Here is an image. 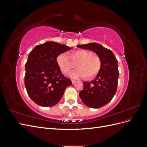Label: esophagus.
<instances>
[{"mask_svg": "<svg viewBox=\"0 0 147 147\" xmlns=\"http://www.w3.org/2000/svg\"><path fill=\"white\" fill-rule=\"evenodd\" d=\"M75 82H76V81L74 80H72V83L73 84H74Z\"/></svg>", "mask_w": 147, "mask_h": 147, "instance_id": "34e87169", "label": "esophagus"}]
</instances>
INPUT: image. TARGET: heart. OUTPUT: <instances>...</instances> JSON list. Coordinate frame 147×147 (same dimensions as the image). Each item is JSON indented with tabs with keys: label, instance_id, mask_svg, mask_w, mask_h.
<instances>
[{
	"label": "heart",
	"instance_id": "b5f03b06",
	"mask_svg": "<svg viewBox=\"0 0 147 147\" xmlns=\"http://www.w3.org/2000/svg\"><path fill=\"white\" fill-rule=\"evenodd\" d=\"M57 64L61 72L68 74L77 64V69L72 71L70 76L73 78H93L97 75L101 67L99 57L93 56V53L86 50H78L71 53H61L57 57Z\"/></svg>",
	"mask_w": 147,
	"mask_h": 147
}]
</instances>
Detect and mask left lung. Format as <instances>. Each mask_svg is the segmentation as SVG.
<instances>
[{
  "label": "left lung",
  "instance_id": "left-lung-1",
  "mask_svg": "<svg viewBox=\"0 0 147 147\" xmlns=\"http://www.w3.org/2000/svg\"><path fill=\"white\" fill-rule=\"evenodd\" d=\"M77 47L92 50L98 55L101 67L94 80L83 82L79 93L83 103L90 108L99 109L112 99L116 93L119 76L118 61L113 52L97 43L79 45Z\"/></svg>",
  "mask_w": 147,
  "mask_h": 147
}]
</instances>
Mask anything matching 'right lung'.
Wrapping results in <instances>:
<instances>
[{
    "mask_svg": "<svg viewBox=\"0 0 147 147\" xmlns=\"http://www.w3.org/2000/svg\"><path fill=\"white\" fill-rule=\"evenodd\" d=\"M70 49L63 44L47 42L35 47L25 64L24 84L28 94L35 104L45 107L57 104L65 88L72 85L57 64V57Z\"/></svg>",
    "mask_w": 147,
    "mask_h": 147,
    "instance_id": "obj_1",
    "label": "right lung"
}]
</instances>
